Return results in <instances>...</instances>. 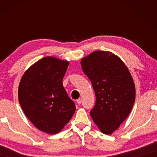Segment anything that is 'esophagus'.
Masks as SVG:
<instances>
[{"mask_svg": "<svg viewBox=\"0 0 157 157\" xmlns=\"http://www.w3.org/2000/svg\"><path fill=\"white\" fill-rule=\"evenodd\" d=\"M76 102H77V103H78V105H80L81 103H82V99H80V98H79V99H78L76 100Z\"/></svg>", "mask_w": 157, "mask_h": 157, "instance_id": "esophagus-1", "label": "esophagus"}]
</instances>
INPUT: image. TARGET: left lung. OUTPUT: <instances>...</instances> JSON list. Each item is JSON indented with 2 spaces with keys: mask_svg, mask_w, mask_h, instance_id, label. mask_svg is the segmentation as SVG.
I'll list each match as a JSON object with an SVG mask.
<instances>
[{
  "mask_svg": "<svg viewBox=\"0 0 157 157\" xmlns=\"http://www.w3.org/2000/svg\"><path fill=\"white\" fill-rule=\"evenodd\" d=\"M81 66L96 97L91 118L101 132L111 134L134 105L136 90L131 74L120 58L107 51L92 52L81 60Z\"/></svg>",
  "mask_w": 157,
  "mask_h": 157,
  "instance_id": "left-lung-1",
  "label": "left lung"
}]
</instances>
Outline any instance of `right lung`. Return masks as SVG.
Listing matches in <instances>:
<instances>
[{"mask_svg": "<svg viewBox=\"0 0 157 157\" xmlns=\"http://www.w3.org/2000/svg\"><path fill=\"white\" fill-rule=\"evenodd\" d=\"M68 64L55 57H44L26 71L18 86V100L26 116L48 134L59 132L76 109L62 83Z\"/></svg>", "mask_w": 157, "mask_h": 157, "instance_id": "1", "label": "right lung"}]
</instances>
